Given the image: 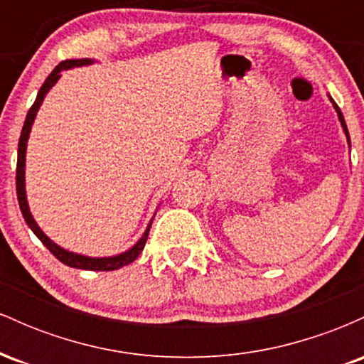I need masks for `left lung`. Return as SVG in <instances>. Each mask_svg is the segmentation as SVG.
<instances>
[{
    "label": "left lung",
    "instance_id": "left-lung-1",
    "mask_svg": "<svg viewBox=\"0 0 364 364\" xmlns=\"http://www.w3.org/2000/svg\"><path fill=\"white\" fill-rule=\"evenodd\" d=\"M328 99H330V102H332V106H333V109H336V112H337V116H339V121H341V127H342V129H344V133H346V139H348V144H349V147H350V139H349V132H348V127H346V121H344V116H342V112H341V109H339V106H337L336 102H333V99L330 97L328 95Z\"/></svg>",
    "mask_w": 364,
    "mask_h": 364
}]
</instances>
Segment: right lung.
Wrapping results in <instances>:
<instances>
[{"mask_svg": "<svg viewBox=\"0 0 364 364\" xmlns=\"http://www.w3.org/2000/svg\"><path fill=\"white\" fill-rule=\"evenodd\" d=\"M95 60H90V58H83V60H66L61 61L56 68L53 70L51 75L46 78V82L43 83L39 92H37V97L32 107L27 112V118H25L23 128H22V135H20L18 140V159H16V196H18V205L20 210H22V215L27 223L28 228L32 229V232L43 241V245L46 248L51 252L58 260L65 263V265L73 267V269H82V270H101V272H107V270H118L121 267L129 265L132 262L136 260V257L141 253L145 243H147V236L150 231V225H152L154 217L150 219V223L145 228L144 235L132 248L127 250V252L114 255V257H87V255H80V253H73L65 250L63 246L56 245L49 236L44 235L43 229L39 228V224L36 223V219L31 214V208H28V202H27V191H25V154H27V141L28 136H31V129L32 124H34V119L37 116V111H39L41 104H43L44 97L48 95V92L56 85V82L61 78V72L65 70H72V68H80V66H87L92 65Z\"/></svg>", "mask_w": 364, "mask_h": 364, "instance_id": "obj_1", "label": "right lung"}]
</instances>
